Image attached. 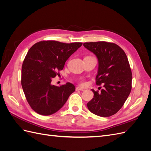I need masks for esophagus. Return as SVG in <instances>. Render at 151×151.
<instances>
[{
    "mask_svg": "<svg viewBox=\"0 0 151 151\" xmlns=\"http://www.w3.org/2000/svg\"><path fill=\"white\" fill-rule=\"evenodd\" d=\"M76 91H84V89L83 88H80V87H77V88H76Z\"/></svg>",
    "mask_w": 151,
    "mask_h": 151,
    "instance_id": "obj_1",
    "label": "esophagus"
}]
</instances>
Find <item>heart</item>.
<instances>
[{
	"label": "heart",
	"instance_id": "b5f03b06",
	"mask_svg": "<svg viewBox=\"0 0 151 151\" xmlns=\"http://www.w3.org/2000/svg\"><path fill=\"white\" fill-rule=\"evenodd\" d=\"M78 82H79V84L81 85V86H84V85L86 84V82H85L84 80H83V79H80L78 80Z\"/></svg>",
	"mask_w": 151,
	"mask_h": 151
}]
</instances>
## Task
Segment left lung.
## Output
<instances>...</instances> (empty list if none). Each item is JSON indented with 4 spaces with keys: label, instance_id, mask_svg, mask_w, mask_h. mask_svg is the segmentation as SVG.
<instances>
[{
    "label": "left lung",
    "instance_id": "obj_1",
    "mask_svg": "<svg viewBox=\"0 0 151 151\" xmlns=\"http://www.w3.org/2000/svg\"><path fill=\"white\" fill-rule=\"evenodd\" d=\"M83 45L98 59L96 84L104 87L99 93L92 89L94 97L87 106L91 113L99 116L115 115L124 104L132 89V71L126 54L114 43L86 42Z\"/></svg>",
    "mask_w": 151,
    "mask_h": 151
}]
</instances>
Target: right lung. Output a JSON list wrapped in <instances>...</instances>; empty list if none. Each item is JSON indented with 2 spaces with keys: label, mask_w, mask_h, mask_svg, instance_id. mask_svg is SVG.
Here are the masks:
<instances>
[{
  "label": "right lung",
  "mask_w": 151,
  "mask_h": 151,
  "mask_svg": "<svg viewBox=\"0 0 151 151\" xmlns=\"http://www.w3.org/2000/svg\"><path fill=\"white\" fill-rule=\"evenodd\" d=\"M83 43H62L41 41L32 46L26 54L21 70V85L31 108L42 115L56 113L66 103L76 88L70 83L52 85L65 63Z\"/></svg>",
  "instance_id": "add662e5"
}]
</instances>
